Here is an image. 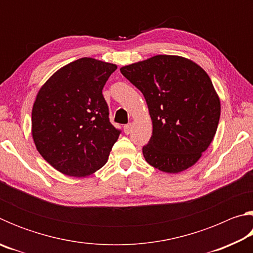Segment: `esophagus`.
Returning a JSON list of instances; mask_svg holds the SVG:
<instances>
[{"mask_svg":"<svg viewBox=\"0 0 253 253\" xmlns=\"http://www.w3.org/2000/svg\"><path fill=\"white\" fill-rule=\"evenodd\" d=\"M131 127H132L131 124H127V125L124 126V131H125L126 135H128L131 131Z\"/></svg>","mask_w":253,"mask_h":253,"instance_id":"1","label":"esophagus"}]
</instances>
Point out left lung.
Segmentation results:
<instances>
[{
	"label": "left lung",
	"instance_id": "1",
	"mask_svg": "<svg viewBox=\"0 0 253 253\" xmlns=\"http://www.w3.org/2000/svg\"><path fill=\"white\" fill-rule=\"evenodd\" d=\"M147 102L153 134L145 160L162 172L176 174L198 162L212 143L221 104L209 75L179 55L158 54L121 68Z\"/></svg>",
	"mask_w": 253,
	"mask_h": 253
}]
</instances>
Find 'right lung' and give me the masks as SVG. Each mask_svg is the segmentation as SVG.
I'll return each mask as SVG.
<instances>
[{"label":"right lung","mask_w":253,"mask_h":253,"mask_svg":"<svg viewBox=\"0 0 253 253\" xmlns=\"http://www.w3.org/2000/svg\"><path fill=\"white\" fill-rule=\"evenodd\" d=\"M116 69L114 63L81 58L60 68L38 91L33 142L60 173L85 177L108 161L121 131L109 122L102 88Z\"/></svg>","instance_id":"add662e5"}]
</instances>
